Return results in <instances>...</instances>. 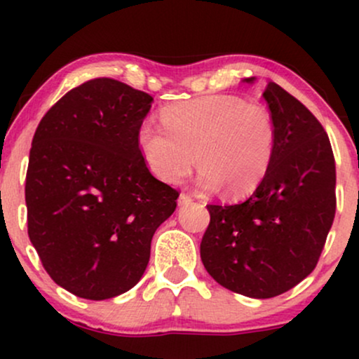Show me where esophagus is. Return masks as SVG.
Returning <instances> with one entry per match:
<instances>
[{"instance_id":"obj_1","label":"esophagus","mask_w":359,"mask_h":359,"mask_svg":"<svg viewBox=\"0 0 359 359\" xmlns=\"http://www.w3.org/2000/svg\"><path fill=\"white\" fill-rule=\"evenodd\" d=\"M192 201H194V196H191V194H187V192H182L179 196V205H185V204L192 203Z\"/></svg>"}]
</instances>
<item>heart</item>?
<instances>
[{"instance_id":"b5f03b06","label":"heart","mask_w":359,"mask_h":359,"mask_svg":"<svg viewBox=\"0 0 359 359\" xmlns=\"http://www.w3.org/2000/svg\"><path fill=\"white\" fill-rule=\"evenodd\" d=\"M162 126L143 123L138 148L158 179L179 182L196 162L199 187L228 196H248L269 174L277 128L266 106L238 96H204L168 104Z\"/></svg>"}]
</instances>
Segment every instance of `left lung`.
I'll return each instance as SVG.
<instances>
[{"label":"left lung","mask_w":359,"mask_h":359,"mask_svg":"<svg viewBox=\"0 0 359 359\" xmlns=\"http://www.w3.org/2000/svg\"><path fill=\"white\" fill-rule=\"evenodd\" d=\"M263 97L277 128L269 174L243 203L209 204L201 241L208 273L253 299L277 297L312 273L336 214V162L319 119L275 82Z\"/></svg>","instance_id":"8db88e82"}]
</instances>
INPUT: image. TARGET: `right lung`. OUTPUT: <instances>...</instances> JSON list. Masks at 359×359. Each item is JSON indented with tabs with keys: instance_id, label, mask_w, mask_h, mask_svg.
<instances>
[{
	"instance_id": "right-lung-1",
	"label": "right lung",
	"mask_w": 359,
	"mask_h": 359,
	"mask_svg": "<svg viewBox=\"0 0 359 359\" xmlns=\"http://www.w3.org/2000/svg\"><path fill=\"white\" fill-rule=\"evenodd\" d=\"M154 97L109 77L77 86L45 113L28 158V236L45 271L77 297L135 287L179 191L148 170L138 130Z\"/></svg>"
}]
</instances>
